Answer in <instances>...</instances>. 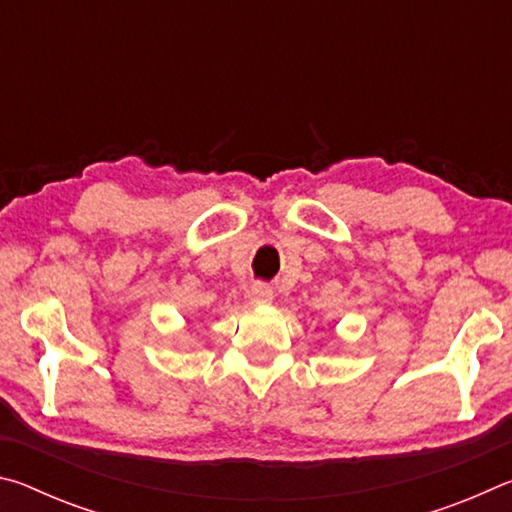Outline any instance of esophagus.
<instances>
[{"mask_svg": "<svg viewBox=\"0 0 512 512\" xmlns=\"http://www.w3.org/2000/svg\"><path fill=\"white\" fill-rule=\"evenodd\" d=\"M250 302L257 307H264V305H271L273 302V289L268 287L264 282H257L253 289H250Z\"/></svg>", "mask_w": 512, "mask_h": 512, "instance_id": "34e87169", "label": "esophagus"}]
</instances>
